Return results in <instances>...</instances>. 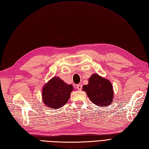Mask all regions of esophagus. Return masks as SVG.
I'll use <instances>...</instances> for the list:
<instances>
[{
    "label": "esophagus",
    "instance_id": "34e87169",
    "mask_svg": "<svg viewBox=\"0 0 149 149\" xmlns=\"http://www.w3.org/2000/svg\"><path fill=\"white\" fill-rule=\"evenodd\" d=\"M77 88L78 90H79V91L81 90L82 88V85L81 84H79L77 85Z\"/></svg>",
    "mask_w": 149,
    "mask_h": 149
}]
</instances>
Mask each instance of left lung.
<instances>
[{
  "label": "left lung",
  "instance_id": "1",
  "mask_svg": "<svg viewBox=\"0 0 149 149\" xmlns=\"http://www.w3.org/2000/svg\"><path fill=\"white\" fill-rule=\"evenodd\" d=\"M82 89L94 104L100 107L112 104L113 91L111 82L98 74H93L89 79L88 84Z\"/></svg>",
  "mask_w": 149,
  "mask_h": 149
}]
</instances>
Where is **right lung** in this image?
I'll return each mask as SVG.
<instances>
[{
    "instance_id": "obj_1",
    "label": "right lung",
    "mask_w": 149,
    "mask_h": 149,
    "mask_svg": "<svg viewBox=\"0 0 149 149\" xmlns=\"http://www.w3.org/2000/svg\"><path fill=\"white\" fill-rule=\"evenodd\" d=\"M72 91V85L67 84L58 77H54L44 86L42 92L43 102L51 109L61 108L68 102Z\"/></svg>"
}]
</instances>
